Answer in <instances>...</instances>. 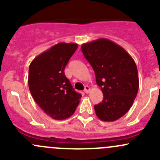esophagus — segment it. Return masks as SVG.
<instances>
[{
    "instance_id": "esophagus-1",
    "label": "esophagus",
    "mask_w": 160,
    "mask_h": 160,
    "mask_svg": "<svg viewBox=\"0 0 160 160\" xmlns=\"http://www.w3.org/2000/svg\"><path fill=\"white\" fill-rule=\"evenodd\" d=\"M90 90V88H89V87H88V86H85V88H84V92H85V93H89Z\"/></svg>"
}]
</instances>
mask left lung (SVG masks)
<instances>
[{
    "label": "left lung",
    "instance_id": "obj_1",
    "mask_svg": "<svg viewBox=\"0 0 160 160\" xmlns=\"http://www.w3.org/2000/svg\"><path fill=\"white\" fill-rule=\"evenodd\" d=\"M81 50L104 94L103 101L94 105L97 116L104 122L118 120L131 108L138 93L135 61L122 46L106 38L84 43Z\"/></svg>",
    "mask_w": 160,
    "mask_h": 160
}]
</instances>
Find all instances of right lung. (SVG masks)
<instances>
[{"instance_id":"1","label":"right lung","mask_w":160,"mask_h":160,"mask_svg":"<svg viewBox=\"0 0 160 160\" xmlns=\"http://www.w3.org/2000/svg\"><path fill=\"white\" fill-rule=\"evenodd\" d=\"M77 47L76 43H58L38 55L29 66L28 81L32 98L42 110L56 120L72 116L81 98L64 73Z\"/></svg>"}]
</instances>
